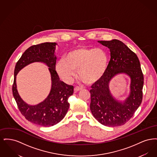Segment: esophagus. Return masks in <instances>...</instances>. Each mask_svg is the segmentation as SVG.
<instances>
[{
	"label": "esophagus",
	"mask_w": 157,
	"mask_h": 157,
	"mask_svg": "<svg viewBox=\"0 0 157 157\" xmlns=\"http://www.w3.org/2000/svg\"><path fill=\"white\" fill-rule=\"evenodd\" d=\"M82 90V88L81 87H79V86H76L75 88H74V90L75 92H78V91H80Z\"/></svg>",
	"instance_id": "obj_1"
}]
</instances>
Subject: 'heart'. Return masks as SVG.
Returning a JSON list of instances; mask_svg holds the SVG:
<instances>
[{
    "mask_svg": "<svg viewBox=\"0 0 157 157\" xmlns=\"http://www.w3.org/2000/svg\"><path fill=\"white\" fill-rule=\"evenodd\" d=\"M108 55L102 48L79 47L66 54L56 65V71L65 82H71L77 71L78 77L86 84H93L104 75Z\"/></svg>",
    "mask_w": 157,
    "mask_h": 157,
    "instance_id": "obj_1",
    "label": "heart"
}]
</instances>
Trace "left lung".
Instances as JSON below:
<instances>
[{
	"mask_svg": "<svg viewBox=\"0 0 157 157\" xmlns=\"http://www.w3.org/2000/svg\"><path fill=\"white\" fill-rule=\"evenodd\" d=\"M98 42L109 48L111 59L104 75L91 86L90 109L105 126H121L132 118L142 102L144 76L140 62L136 55L119 40ZM122 74L130 78V94L119 101L112 95L109 84L113 78Z\"/></svg>",
	"mask_w": 157,
	"mask_h": 157,
	"instance_id": "obj_1",
	"label": "left lung"
}]
</instances>
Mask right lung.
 <instances>
[{
    "label": "right lung",
    "mask_w": 157,
    "mask_h": 157,
    "mask_svg": "<svg viewBox=\"0 0 157 157\" xmlns=\"http://www.w3.org/2000/svg\"><path fill=\"white\" fill-rule=\"evenodd\" d=\"M55 42L33 45L26 49L16 64L12 92L18 108L30 122L42 127H51L63 120L67 112V99L74 93V86L60 80L55 71L56 56ZM34 62H42L49 67L52 76V89L48 97L39 104L28 105L20 97L17 90L16 75L23 67Z\"/></svg>",
    "instance_id": "add662e5"
}]
</instances>
